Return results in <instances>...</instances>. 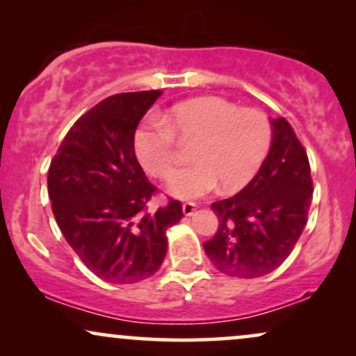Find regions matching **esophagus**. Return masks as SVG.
I'll return each instance as SVG.
<instances>
[{"instance_id":"obj_1","label":"esophagus","mask_w":356,"mask_h":356,"mask_svg":"<svg viewBox=\"0 0 356 356\" xmlns=\"http://www.w3.org/2000/svg\"><path fill=\"white\" fill-rule=\"evenodd\" d=\"M195 209H197V206H195L194 202H186V204H182V212H184V216H192V214H194Z\"/></svg>"}]
</instances>
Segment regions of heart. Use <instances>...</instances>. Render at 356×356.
Masks as SVG:
<instances>
[{"mask_svg":"<svg viewBox=\"0 0 356 356\" xmlns=\"http://www.w3.org/2000/svg\"><path fill=\"white\" fill-rule=\"evenodd\" d=\"M174 137L194 138V164L179 170L167 184L170 197L191 201L216 187L243 189L259 172L271 144V125L259 110H241L218 97H201L175 105L161 124L137 130L134 147L140 165L152 177L174 172Z\"/></svg>","mask_w":356,"mask_h":356,"instance_id":"obj_1","label":"heart"}]
</instances>
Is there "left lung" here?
I'll use <instances>...</instances> for the list:
<instances>
[{
	"label": "left lung",
	"instance_id": "8db88e82",
	"mask_svg": "<svg viewBox=\"0 0 356 356\" xmlns=\"http://www.w3.org/2000/svg\"><path fill=\"white\" fill-rule=\"evenodd\" d=\"M271 147L251 182L216 201V234L204 251L220 273L259 277L289 256L306 226L313 197L308 155L283 117L269 118Z\"/></svg>",
	"mask_w": 356,
	"mask_h": 356
}]
</instances>
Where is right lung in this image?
I'll return each mask as SVG.
<instances>
[{
  "label": "right lung",
  "mask_w": 356,
  "mask_h": 356,
  "mask_svg": "<svg viewBox=\"0 0 356 356\" xmlns=\"http://www.w3.org/2000/svg\"><path fill=\"white\" fill-rule=\"evenodd\" d=\"M161 90L117 93L73 124L48 170V194L61 234L93 275L132 284L157 273L167 227L182 219L170 201L147 212L155 187L147 181L134 136Z\"/></svg>",
  "instance_id": "add662e5"
}]
</instances>
